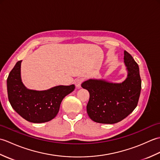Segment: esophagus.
Returning a JSON list of instances; mask_svg holds the SVG:
<instances>
[{"instance_id":"1","label":"esophagus","mask_w":160,"mask_h":160,"mask_svg":"<svg viewBox=\"0 0 160 160\" xmlns=\"http://www.w3.org/2000/svg\"><path fill=\"white\" fill-rule=\"evenodd\" d=\"M83 78H77V79L75 80V82H74V83H75V85H76V87H78V88H80V87H81V84L82 83V82H83Z\"/></svg>"}]
</instances>
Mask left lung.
<instances>
[{
	"label": "left lung",
	"instance_id": "8db88e82",
	"mask_svg": "<svg viewBox=\"0 0 160 160\" xmlns=\"http://www.w3.org/2000/svg\"><path fill=\"white\" fill-rule=\"evenodd\" d=\"M124 54L128 77L123 82L91 79L81 85L89 92L88 115L98 123H117L127 118L138 105L142 88L140 70L131 54L127 51Z\"/></svg>",
	"mask_w": 160,
	"mask_h": 160
}]
</instances>
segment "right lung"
Returning a JSON list of instances; mask_svg holds the SVG:
<instances>
[{"instance_id": "right-lung-1", "label": "right lung", "mask_w": 160, "mask_h": 160, "mask_svg": "<svg viewBox=\"0 0 160 160\" xmlns=\"http://www.w3.org/2000/svg\"><path fill=\"white\" fill-rule=\"evenodd\" d=\"M18 61L7 80L8 99L11 106L20 116L33 123H43L55 118L61 102L75 89L74 84L57 86L46 91L28 89L20 78V64Z\"/></svg>"}]
</instances>
